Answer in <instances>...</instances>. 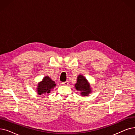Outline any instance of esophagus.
I'll list each match as a JSON object with an SVG mask.
<instances>
[{"label":"esophagus","mask_w":135,"mask_h":135,"mask_svg":"<svg viewBox=\"0 0 135 135\" xmlns=\"http://www.w3.org/2000/svg\"><path fill=\"white\" fill-rule=\"evenodd\" d=\"M68 83H69L68 81H64V82H63L62 84H63V85H68Z\"/></svg>","instance_id":"34e87169"}]
</instances>
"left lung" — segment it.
<instances>
[{"label": "left lung", "mask_w": 135, "mask_h": 135, "mask_svg": "<svg viewBox=\"0 0 135 135\" xmlns=\"http://www.w3.org/2000/svg\"><path fill=\"white\" fill-rule=\"evenodd\" d=\"M76 89L81 91L80 94L86 96L91 91L90 85L88 83L87 80L82 75H79L77 78V82L75 84Z\"/></svg>", "instance_id": "left-lung-1"}]
</instances>
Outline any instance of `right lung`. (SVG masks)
Masks as SVG:
<instances>
[{
  "label": "right lung",
  "instance_id": "right-lung-1",
  "mask_svg": "<svg viewBox=\"0 0 135 135\" xmlns=\"http://www.w3.org/2000/svg\"><path fill=\"white\" fill-rule=\"evenodd\" d=\"M55 82L52 80L50 78L46 76L44 78L42 81L38 84L37 88V93L39 95L42 94L49 93L51 89L56 86Z\"/></svg>",
  "mask_w": 135,
  "mask_h": 135
}]
</instances>
